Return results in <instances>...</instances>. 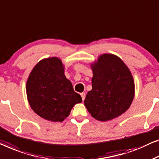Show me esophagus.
I'll return each instance as SVG.
<instances>
[{
  "label": "esophagus",
  "instance_id": "1",
  "mask_svg": "<svg viewBox=\"0 0 159 159\" xmlns=\"http://www.w3.org/2000/svg\"><path fill=\"white\" fill-rule=\"evenodd\" d=\"M80 96H81L82 100L84 101L85 98H86V93H80Z\"/></svg>",
  "mask_w": 159,
  "mask_h": 159
}]
</instances>
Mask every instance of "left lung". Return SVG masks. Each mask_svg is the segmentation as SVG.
<instances>
[{"label":"left lung","instance_id":"1","mask_svg":"<svg viewBox=\"0 0 159 159\" xmlns=\"http://www.w3.org/2000/svg\"><path fill=\"white\" fill-rule=\"evenodd\" d=\"M92 90L88 92L84 105L92 117L107 121L129 109L134 98L135 85L131 73L123 61L105 53L91 65Z\"/></svg>","mask_w":159,"mask_h":159}]
</instances>
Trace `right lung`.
I'll list each match as a JSON object with an SVG mask.
<instances>
[{
	"label": "right lung",
	"mask_w": 159,
	"mask_h": 159,
	"mask_svg": "<svg viewBox=\"0 0 159 159\" xmlns=\"http://www.w3.org/2000/svg\"><path fill=\"white\" fill-rule=\"evenodd\" d=\"M28 103L34 112L44 119L61 122L69 116L82 98L66 79L60 58L52 57L39 61L26 83Z\"/></svg>",
	"instance_id": "add662e5"
}]
</instances>
